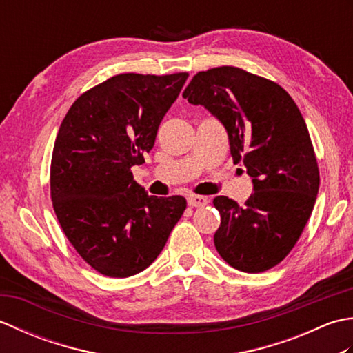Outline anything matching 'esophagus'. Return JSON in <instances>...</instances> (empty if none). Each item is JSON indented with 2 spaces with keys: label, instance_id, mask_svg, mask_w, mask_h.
<instances>
[{
  "label": "esophagus",
  "instance_id": "esophagus-1",
  "mask_svg": "<svg viewBox=\"0 0 353 353\" xmlns=\"http://www.w3.org/2000/svg\"><path fill=\"white\" fill-rule=\"evenodd\" d=\"M186 200H188V205L191 208H200V206H205L208 203V197L197 196V194H190Z\"/></svg>",
  "mask_w": 353,
  "mask_h": 353
}]
</instances>
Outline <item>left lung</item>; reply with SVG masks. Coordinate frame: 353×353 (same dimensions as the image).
<instances>
[{"mask_svg": "<svg viewBox=\"0 0 353 353\" xmlns=\"http://www.w3.org/2000/svg\"><path fill=\"white\" fill-rule=\"evenodd\" d=\"M183 99L220 119L234 163L243 162L253 182L244 206L214 199L221 215L215 249L236 270L267 272L299 241L319 192V165L301 110L282 86L236 66L197 72Z\"/></svg>", "mask_w": 353, "mask_h": 353, "instance_id": "obj_1", "label": "left lung"}]
</instances>
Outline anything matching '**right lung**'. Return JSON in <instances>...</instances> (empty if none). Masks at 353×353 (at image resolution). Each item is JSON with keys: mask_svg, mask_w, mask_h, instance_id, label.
Segmentation results:
<instances>
[{"mask_svg": "<svg viewBox=\"0 0 353 353\" xmlns=\"http://www.w3.org/2000/svg\"><path fill=\"white\" fill-rule=\"evenodd\" d=\"M188 72H125L81 94L52 148L50 190L62 230L86 264L109 277L141 273L159 256L186 200L148 196L133 181Z\"/></svg>", "mask_w": 353, "mask_h": 353, "instance_id": "add662e5", "label": "right lung"}]
</instances>
